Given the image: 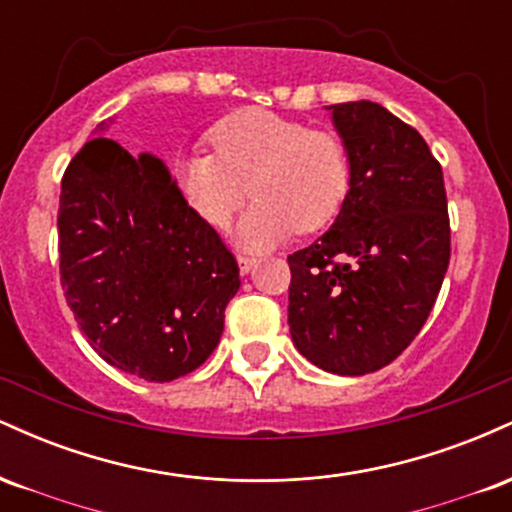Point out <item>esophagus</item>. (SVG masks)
<instances>
[{
	"mask_svg": "<svg viewBox=\"0 0 512 512\" xmlns=\"http://www.w3.org/2000/svg\"><path fill=\"white\" fill-rule=\"evenodd\" d=\"M255 260L252 257H245V255H238V267H240V274H248L252 267H255Z\"/></svg>",
	"mask_w": 512,
	"mask_h": 512,
	"instance_id": "34e87169",
	"label": "esophagus"
}]
</instances>
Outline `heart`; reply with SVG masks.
Wrapping results in <instances>:
<instances>
[{"label": "heart", "instance_id": "1", "mask_svg": "<svg viewBox=\"0 0 512 512\" xmlns=\"http://www.w3.org/2000/svg\"><path fill=\"white\" fill-rule=\"evenodd\" d=\"M216 154L185 151L175 180L185 202L214 228L255 195L238 226L243 248L281 243L296 228L315 233L337 219L351 187V161L342 139L327 129L267 110H245L209 134Z\"/></svg>", "mask_w": 512, "mask_h": 512}]
</instances>
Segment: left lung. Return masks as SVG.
<instances>
[{
	"instance_id": "8db88e82",
	"label": "left lung",
	"mask_w": 512,
	"mask_h": 512,
	"mask_svg": "<svg viewBox=\"0 0 512 512\" xmlns=\"http://www.w3.org/2000/svg\"><path fill=\"white\" fill-rule=\"evenodd\" d=\"M351 187L332 228L289 255V327L317 368L366 375L424 327L450 262L443 170L414 127L383 105H330Z\"/></svg>"
}]
</instances>
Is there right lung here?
<instances>
[{
    "label": "right lung",
    "mask_w": 512,
    "mask_h": 512,
    "mask_svg": "<svg viewBox=\"0 0 512 512\" xmlns=\"http://www.w3.org/2000/svg\"><path fill=\"white\" fill-rule=\"evenodd\" d=\"M62 178L60 279L88 344L110 366L170 383L219 344L238 262L185 202L161 158L101 137Z\"/></svg>",
    "instance_id": "add662e5"
}]
</instances>
